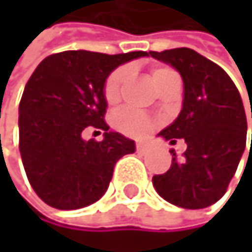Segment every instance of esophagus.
<instances>
[{
    "instance_id": "obj_1",
    "label": "esophagus",
    "mask_w": 252,
    "mask_h": 252,
    "mask_svg": "<svg viewBox=\"0 0 252 252\" xmlns=\"http://www.w3.org/2000/svg\"><path fill=\"white\" fill-rule=\"evenodd\" d=\"M136 150L139 151V153H145L148 150V143L147 142H137L136 143Z\"/></svg>"
}]
</instances>
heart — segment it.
Segmentation results:
<instances>
[{
    "label": "heart",
    "instance_id": "b5f03b06",
    "mask_svg": "<svg viewBox=\"0 0 252 252\" xmlns=\"http://www.w3.org/2000/svg\"><path fill=\"white\" fill-rule=\"evenodd\" d=\"M169 72H174L172 69H169V67H164V66L154 67V71H153L154 81L163 75L169 74ZM130 74H131L130 67L122 66V67H118L116 71H113L109 75L107 81H105V88H104L105 99H107L109 102H116L119 99L122 86L125 81H127ZM115 124L122 133L128 134V136H134V137H140V136L148 134L153 128V121L147 115H143L139 110L131 109V107L119 110L115 116Z\"/></svg>",
    "mask_w": 252,
    "mask_h": 252
}]
</instances>
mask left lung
Masks as SVG:
<instances>
[{
  "instance_id": "obj_1",
  "label": "left lung",
  "mask_w": 252,
  "mask_h": 252,
  "mask_svg": "<svg viewBox=\"0 0 252 252\" xmlns=\"http://www.w3.org/2000/svg\"><path fill=\"white\" fill-rule=\"evenodd\" d=\"M150 56L178 71L185 88L180 115L158 136L171 145L177 139L188 145L181 157L169 151L171 168L154 175L153 185L177 207H209L224 196L245 151L247 116L240 94L220 66L190 48Z\"/></svg>"
}]
</instances>
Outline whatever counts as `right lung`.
Listing matches in <instances>:
<instances>
[{"label":"right lung","mask_w":252,"mask_h":252,"mask_svg":"<svg viewBox=\"0 0 252 252\" xmlns=\"http://www.w3.org/2000/svg\"><path fill=\"white\" fill-rule=\"evenodd\" d=\"M145 51L101 54L63 51L43 59L27 81L19 102V151L37 196L60 210L88 207L107 190L116 161L136 151L134 140L104 122V88L118 66ZM104 131L84 141V128Z\"/></svg>","instance_id":"add662e5"}]
</instances>
